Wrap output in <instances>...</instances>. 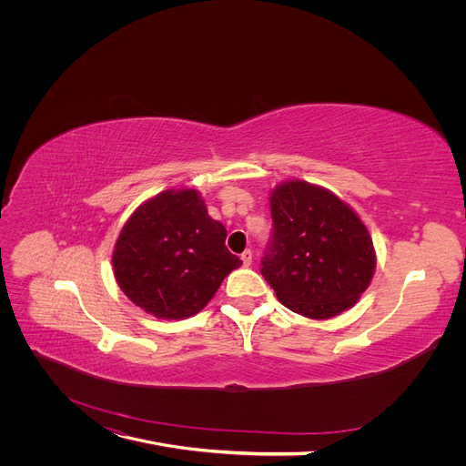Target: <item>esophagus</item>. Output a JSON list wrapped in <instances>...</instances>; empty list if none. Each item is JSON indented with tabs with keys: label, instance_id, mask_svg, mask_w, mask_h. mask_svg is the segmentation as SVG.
Returning a JSON list of instances; mask_svg holds the SVG:
<instances>
[{
	"label": "esophagus",
	"instance_id": "esophagus-1",
	"mask_svg": "<svg viewBox=\"0 0 466 466\" xmlns=\"http://www.w3.org/2000/svg\"><path fill=\"white\" fill-rule=\"evenodd\" d=\"M241 260H243V266H251V262H253V253L248 249V251H243L241 253Z\"/></svg>",
	"mask_w": 466,
	"mask_h": 466
}]
</instances>
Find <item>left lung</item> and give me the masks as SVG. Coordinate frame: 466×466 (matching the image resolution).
Returning <instances> with one entry per match:
<instances>
[{
	"instance_id": "1",
	"label": "left lung",
	"mask_w": 466,
	"mask_h": 466,
	"mask_svg": "<svg viewBox=\"0 0 466 466\" xmlns=\"http://www.w3.org/2000/svg\"><path fill=\"white\" fill-rule=\"evenodd\" d=\"M270 211L274 238L260 272L278 300L317 321L353 308L376 272L374 241L359 213L302 179L276 185Z\"/></svg>"
}]
</instances>
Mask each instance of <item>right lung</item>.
Masks as SVG:
<instances>
[{"label":"right lung","instance_id":"1","mask_svg":"<svg viewBox=\"0 0 466 466\" xmlns=\"http://www.w3.org/2000/svg\"><path fill=\"white\" fill-rule=\"evenodd\" d=\"M225 239L227 228L209 217L198 190L166 188L137 206L122 227L111 257L115 281L157 319H187L241 266Z\"/></svg>","mask_w":466,"mask_h":466}]
</instances>
